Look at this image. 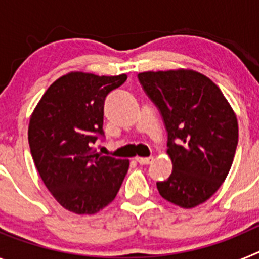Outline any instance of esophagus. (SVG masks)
Wrapping results in <instances>:
<instances>
[{"mask_svg": "<svg viewBox=\"0 0 259 259\" xmlns=\"http://www.w3.org/2000/svg\"><path fill=\"white\" fill-rule=\"evenodd\" d=\"M135 161L140 164H149L150 162L153 161V157H136L135 158Z\"/></svg>", "mask_w": 259, "mask_h": 259, "instance_id": "1", "label": "esophagus"}]
</instances>
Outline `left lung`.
Masks as SVG:
<instances>
[{
	"mask_svg": "<svg viewBox=\"0 0 259 259\" xmlns=\"http://www.w3.org/2000/svg\"><path fill=\"white\" fill-rule=\"evenodd\" d=\"M168 134L172 172L157 183L164 200L192 209L209 200L226 180L239 141L236 114L221 89L189 68L139 74Z\"/></svg>",
	"mask_w": 259,
	"mask_h": 259,
	"instance_id": "left-lung-1",
	"label": "left lung"
}]
</instances>
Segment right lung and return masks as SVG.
Returning a JSON list of instances; mask_svg holds the SVG:
<instances>
[{"label": "right lung", "mask_w": 259, "mask_h": 259, "mask_svg": "<svg viewBox=\"0 0 259 259\" xmlns=\"http://www.w3.org/2000/svg\"><path fill=\"white\" fill-rule=\"evenodd\" d=\"M127 75L100 76L71 71L47 89L28 124L31 154L41 180L61 206L96 214L115 198L130 167L96 152L104 135V102Z\"/></svg>", "instance_id": "1"}]
</instances>
